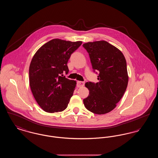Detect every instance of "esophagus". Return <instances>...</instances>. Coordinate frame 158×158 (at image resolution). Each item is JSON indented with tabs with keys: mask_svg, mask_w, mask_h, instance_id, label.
<instances>
[{
	"mask_svg": "<svg viewBox=\"0 0 158 158\" xmlns=\"http://www.w3.org/2000/svg\"><path fill=\"white\" fill-rule=\"evenodd\" d=\"M85 85V82H81V81H77V86L78 88L82 87Z\"/></svg>",
	"mask_w": 158,
	"mask_h": 158,
	"instance_id": "34e87169",
	"label": "esophagus"
}]
</instances>
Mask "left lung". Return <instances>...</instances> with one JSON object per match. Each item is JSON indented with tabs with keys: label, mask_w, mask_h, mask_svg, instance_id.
Returning <instances> with one entry per match:
<instances>
[{
	"label": "left lung",
	"mask_w": 158,
	"mask_h": 158,
	"mask_svg": "<svg viewBox=\"0 0 158 158\" xmlns=\"http://www.w3.org/2000/svg\"><path fill=\"white\" fill-rule=\"evenodd\" d=\"M83 47L89 53L94 71H98L99 82H86L89 95L83 99L86 108L96 114L114 110L127 87L126 60L119 49L105 41L88 42Z\"/></svg>",
	"instance_id": "left-lung-1"
}]
</instances>
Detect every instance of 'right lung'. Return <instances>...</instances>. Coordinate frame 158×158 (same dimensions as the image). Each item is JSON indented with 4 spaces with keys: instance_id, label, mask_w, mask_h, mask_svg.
<instances>
[{
    "instance_id": "right-lung-1",
    "label": "right lung",
    "mask_w": 158,
    "mask_h": 158,
    "mask_svg": "<svg viewBox=\"0 0 158 158\" xmlns=\"http://www.w3.org/2000/svg\"><path fill=\"white\" fill-rule=\"evenodd\" d=\"M82 43L53 39L33 56L29 68L31 89L38 104L45 112H61L67 108L76 82L63 74H68V60Z\"/></svg>"
}]
</instances>
